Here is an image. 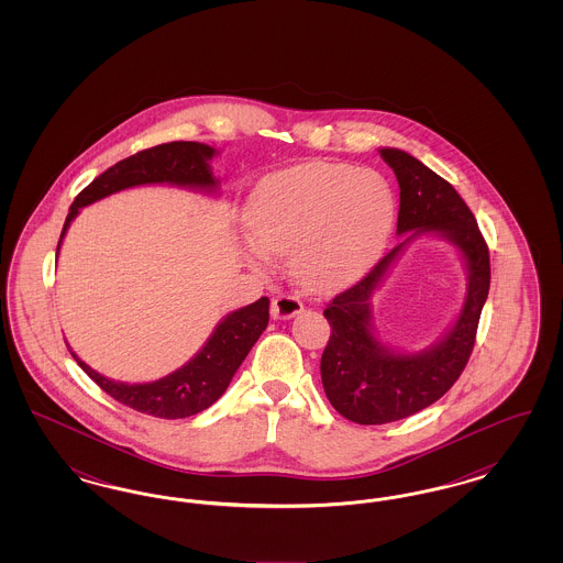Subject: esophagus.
Wrapping results in <instances>:
<instances>
[{
  "label": "esophagus",
  "mask_w": 563,
  "mask_h": 563,
  "mask_svg": "<svg viewBox=\"0 0 563 563\" xmlns=\"http://www.w3.org/2000/svg\"><path fill=\"white\" fill-rule=\"evenodd\" d=\"M301 310H303V303L294 295H278L272 299V317L278 321L294 319L295 314H299Z\"/></svg>",
  "instance_id": "34e87169"
}]
</instances>
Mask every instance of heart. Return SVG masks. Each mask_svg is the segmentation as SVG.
<instances>
[{"mask_svg":"<svg viewBox=\"0 0 563 563\" xmlns=\"http://www.w3.org/2000/svg\"><path fill=\"white\" fill-rule=\"evenodd\" d=\"M397 217L390 184L375 170L308 162L264 177L253 189L246 223L255 262L291 255L310 289L352 285L374 268Z\"/></svg>","mask_w":563,"mask_h":563,"instance_id":"1","label":"heart"}]
</instances>
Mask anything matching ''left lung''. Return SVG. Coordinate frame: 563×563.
Listing matches in <instances>:
<instances>
[{
  "instance_id": "1",
  "label": "left lung",
  "mask_w": 563,
  "mask_h": 563,
  "mask_svg": "<svg viewBox=\"0 0 563 563\" xmlns=\"http://www.w3.org/2000/svg\"><path fill=\"white\" fill-rule=\"evenodd\" d=\"M379 156L395 170L401 205V242L375 268L324 308L331 338L322 352V388L338 413L356 424H386L439 401L464 372L475 346L477 324L489 291V251L475 214L445 179L397 147ZM432 233L452 241L467 266V295L455 324L429 350L401 353L374 335L371 297L404 246Z\"/></svg>"
}]
</instances>
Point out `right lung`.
<instances>
[{
	"label": "right lung",
	"instance_id": "obj_1",
	"mask_svg": "<svg viewBox=\"0 0 563 563\" xmlns=\"http://www.w3.org/2000/svg\"><path fill=\"white\" fill-rule=\"evenodd\" d=\"M214 156L217 150L211 145L196 141H173L143 150L126 161L113 164L76 196L65 219L56 253L80 209L97 200H103L115 191L164 184L217 196L219 179L211 170V161ZM268 321L269 299L260 297L257 301L239 308L230 312L225 319H221L207 344L198 350L184 367L164 375L156 382L145 384L109 379L106 375L95 372L92 367H88L69 346L67 349L88 377L95 379L115 401L147 416L177 420L211 407L225 393L236 369L246 358L249 350L253 349V344L266 331Z\"/></svg>",
	"mask_w": 563,
	"mask_h": 563
}]
</instances>
